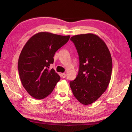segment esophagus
Returning <instances> with one entry per match:
<instances>
[{
    "label": "esophagus",
    "mask_w": 132,
    "mask_h": 132,
    "mask_svg": "<svg viewBox=\"0 0 132 132\" xmlns=\"http://www.w3.org/2000/svg\"><path fill=\"white\" fill-rule=\"evenodd\" d=\"M61 77L63 78H65V77H66V74L65 73H62L61 74Z\"/></svg>",
    "instance_id": "34e87169"
}]
</instances>
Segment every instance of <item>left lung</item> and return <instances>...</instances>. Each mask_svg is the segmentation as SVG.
Instances as JSON below:
<instances>
[{"label":"left lung","mask_w":132,"mask_h":132,"mask_svg":"<svg viewBox=\"0 0 132 132\" xmlns=\"http://www.w3.org/2000/svg\"><path fill=\"white\" fill-rule=\"evenodd\" d=\"M79 59L78 74L70 81L73 95L83 105L94 102L106 90L112 70V61L106 43L93 34L75 35L70 38Z\"/></svg>","instance_id":"left-lung-1"}]
</instances>
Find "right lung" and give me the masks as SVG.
Wrapping results in <instances>:
<instances>
[{
	"label": "right lung",
	"instance_id": "obj_1",
	"mask_svg": "<svg viewBox=\"0 0 132 132\" xmlns=\"http://www.w3.org/2000/svg\"><path fill=\"white\" fill-rule=\"evenodd\" d=\"M70 36L41 32L32 36L21 52L18 61L20 78L32 97L43 99L53 91L61 77L53 69L55 53L69 41Z\"/></svg>",
	"mask_w": 132,
	"mask_h": 132
}]
</instances>
